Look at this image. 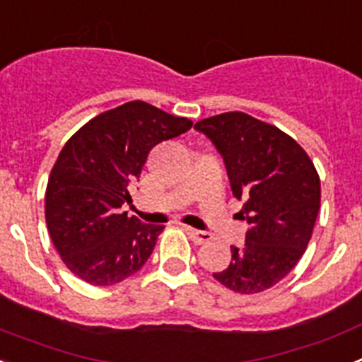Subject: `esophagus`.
<instances>
[{
  "label": "esophagus",
  "mask_w": 362,
  "mask_h": 362,
  "mask_svg": "<svg viewBox=\"0 0 362 362\" xmlns=\"http://www.w3.org/2000/svg\"><path fill=\"white\" fill-rule=\"evenodd\" d=\"M188 233V238L192 239V241L196 243V245H203V243L210 241V233L209 232H201V230H194V228H185Z\"/></svg>",
  "instance_id": "34e87169"
}]
</instances>
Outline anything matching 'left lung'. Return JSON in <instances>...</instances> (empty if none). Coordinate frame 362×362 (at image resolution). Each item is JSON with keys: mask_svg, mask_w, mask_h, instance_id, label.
<instances>
[{"mask_svg": "<svg viewBox=\"0 0 362 362\" xmlns=\"http://www.w3.org/2000/svg\"><path fill=\"white\" fill-rule=\"evenodd\" d=\"M225 159L230 187L250 225L245 246H232L228 268L214 274L235 293H259L288 276L312 238L321 181L299 143L245 112H225L196 123Z\"/></svg>", "mask_w": 362, "mask_h": 362, "instance_id": "8db88e82", "label": "left lung"}]
</instances>
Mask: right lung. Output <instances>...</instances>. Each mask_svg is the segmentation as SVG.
Segmentation results:
<instances>
[{"mask_svg":"<svg viewBox=\"0 0 362 362\" xmlns=\"http://www.w3.org/2000/svg\"><path fill=\"white\" fill-rule=\"evenodd\" d=\"M192 121L145 101L103 112L70 137L45 192V219L65 267L85 283L110 286L141 270L165 226L121 212L150 150Z\"/></svg>","mask_w":362,"mask_h":362,"instance_id":"add662e5","label":"right lung"}]
</instances>
